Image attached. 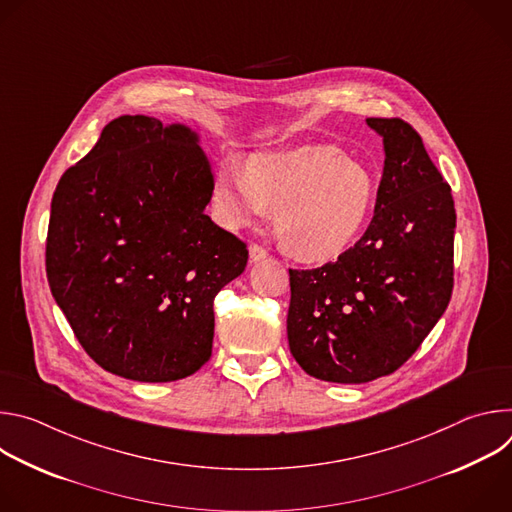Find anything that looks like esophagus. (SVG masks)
Segmentation results:
<instances>
[{
  "label": "esophagus",
  "mask_w": 512,
  "mask_h": 512,
  "mask_svg": "<svg viewBox=\"0 0 512 512\" xmlns=\"http://www.w3.org/2000/svg\"><path fill=\"white\" fill-rule=\"evenodd\" d=\"M249 257H251V261H263L265 257H267V251L261 247V245H257V243H251L249 245Z\"/></svg>",
  "instance_id": "34e87169"
}]
</instances>
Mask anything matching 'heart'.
Returning <instances> with one entry per match:
<instances>
[{
    "label": "heart",
    "mask_w": 512,
    "mask_h": 512,
    "mask_svg": "<svg viewBox=\"0 0 512 512\" xmlns=\"http://www.w3.org/2000/svg\"><path fill=\"white\" fill-rule=\"evenodd\" d=\"M375 198L373 172L330 145L255 154L245 172L227 168L214 186L218 212L233 229L251 227L267 208H277V237L306 261L340 255L367 225Z\"/></svg>",
    "instance_id": "heart-1"
}]
</instances>
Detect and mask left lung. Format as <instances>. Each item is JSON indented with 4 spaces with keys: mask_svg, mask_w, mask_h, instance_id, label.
Returning <instances> with one entry per match:
<instances>
[{
    "mask_svg": "<svg viewBox=\"0 0 512 512\" xmlns=\"http://www.w3.org/2000/svg\"><path fill=\"white\" fill-rule=\"evenodd\" d=\"M385 170L364 235L316 269H289V350L322 381L395 373L446 312L454 289L452 188L399 117H369Z\"/></svg>",
    "mask_w": 512,
    "mask_h": 512,
    "instance_id": "left-lung-1",
    "label": "left lung"
}]
</instances>
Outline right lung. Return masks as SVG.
<instances>
[{
  "mask_svg": "<svg viewBox=\"0 0 512 512\" xmlns=\"http://www.w3.org/2000/svg\"><path fill=\"white\" fill-rule=\"evenodd\" d=\"M212 172L198 137L121 115L52 196L46 275L101 369L139 383L194 375L210 358L214 296L249 251L204 214Z\"/></svg>",
  "mask_w": 512,
  "mask_h": 512,
  "instance_id": "add662e5",
  "label": "right lung"
}]
</instances>
